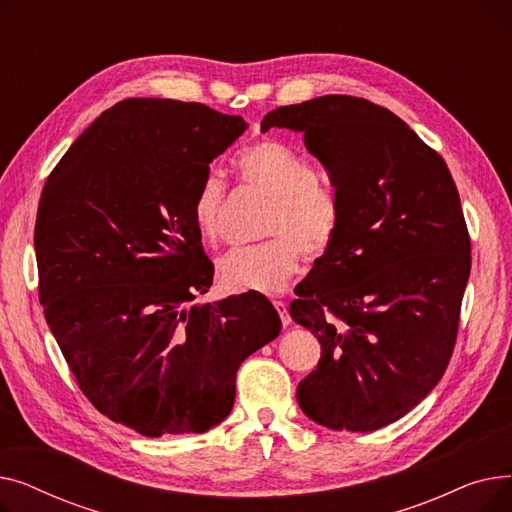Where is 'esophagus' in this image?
<instances>
[{
    "label": "esophagus",
    "mask_w": 512,
    "mask_h": 512,
    "mask_svg": "<svg viewBox=\"0 0 512 512\" xmlns=\"http://www.w3.org/2000/svg\"><path fill=\"white\" fill-rule=\"evenodd\" d=\"M274 307H276V311H278V315H280V319H282V326L286 328V326L290 324V315H288V307H286V303H282V301H274Z\"/></svg>",
    "instance_id": "1"
}]
</instances>
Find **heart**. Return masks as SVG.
Returning <instances> with one entry per match:
<instances>
[{"label":"heart","instance_id":"b5f03b06","mask_svg":"<svg viewBox=\"0 0 512 512\" xmlns=\"http://www.w3.org/2000/svg\"><path fill=\"white\" fill-rule=\"evenodd\" d=\"M238 172L274 199L261 245L236 249L220 263V278L234 292H280L299 272L301 249L324 253L338 228V203L317 184L311 161L284 143L263 141L242 153ZM226 184L207 174L195 191L193 224L203 240L222 238Z\"/></svg>","mask_w":512,"mask_h":512}]
</instances>
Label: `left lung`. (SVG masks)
I'll list each match as a JSON object with an SVG mask.
<instances>
[{
	"label": "left lung",
	"instance_id": "8db88e82",
	"mask_svg": "<svg viewBox=\"0 0 512 512\" xmlns=\"http://www.w3.org/2000/svg\"><path fill=\"white\" fill-rule=\"evenodd\" d=\"M305 134L334 186L338 228L297 286L290 317L321 344L297 388L315 423L373 432L444 375L471 272V242L446 161L386 107L324 95L265 114Z\"/></svg>",
	"mask_w": 512,
	"mask_h": 512
}]
</instances>
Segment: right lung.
<instances>
[{"instance_id": "right-lung-1", "label": "right lung", "mask_w": 512, "mask_h": 512, "mask_svg": "<svg viewBox=\"0 0 512 512\" xmlns=\"http://www.w3.org/2000/svg\"><path fill=\"white\" fill-rule=\"evenodd\" d=\"M247 126L203 103L124 99L43 188L35 253L47 326L93 407L147 438L222 423L240 363L282 328L259 292L199 301L213 263L193 224L195 191Z\"/></svg>"}]
</instances>
